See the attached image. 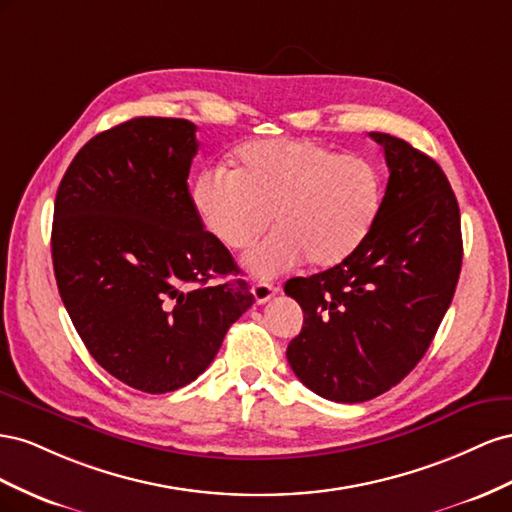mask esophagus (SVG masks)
I'll return each mask as SVG.
<instances>
[{"instance_id": "obj_1", "label": "esophagus", "mask_w": 512, "mask_h": 512, "mask_svg": "<svg viewBox=\"0 0 512 512\" xmlns=\"http://www.w3.org/2000/svg\"><path fill=\"white\" fill-rule=\"evenodd\" d=\"M251 291H253V298H255L257 304H266V302H270L276 294H279V287L268 283V281H259V283L253 285Z\"/></svg>"}]
</instances>
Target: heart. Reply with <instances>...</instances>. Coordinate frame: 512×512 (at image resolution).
I'll list each match as a JSON object with an SVG mask.
<instances>
[{
	"label": "heart",
	"mask_w": 512,
	"mask_h": 512,
	"mask_svg": "<svg viewBox=\"0 0 512 512\" xmlns=\"http://www.w3.org/2000/svg\"><path fill=\"white\" fill-rule=\"evenodd\" d=\"M375 160L341 154L309 139H259L238 150L236 169L203 171L193 199L203 223L227 248L251 246L246 270L268 279L296 268L341 264L371 236L384 206Z\"/></svg>",
	"instance_id": "b5f03b06"
}]
</instances>
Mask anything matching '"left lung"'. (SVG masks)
Masks as SVG:
<instances>
[{
    "label": "left lung",
    "mask_w": 512,
    "mask_h": 512,
    "mask_svg": "<svg viewBox=\"0 0 512 512\" xmlns=\"http://www.w3.org/2000/svg\"><path fill=\"white\" fill-rule=\"evenodd\" d=\"M371 139L390 171L371 236L339 266L285 283L304 313L287 360L306 388L337 403L375 399L416 367L463 259L459 203L442 167L403 139Z\"/></svg>",
    "instance_id": "left-lung-1"
}]
</instances>
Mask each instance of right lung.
Returning a JSON list of instances; mask_svg holds the SVG:
<instances>
[{
  "label": "right lung",
  "mask_w": 512,
  "mask_h": 512,
  "mask_svg": "<svg viewBox=\"0 0 512 512\" xmlns=\"http://www.w3.org/2000/svg\"><path fill=\"white\" fill-rule=\"evenodd\" d=\"M197 126L135 118L87 141L57 188V289L87 352L130 388L160 394L210 367L255 302L188 193Z\"/></svg>",
  "instance_id": "1"
}]
</instances>
